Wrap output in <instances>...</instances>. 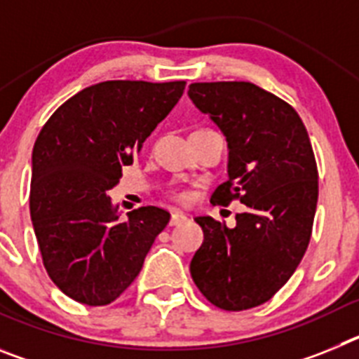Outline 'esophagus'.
Returning a JSON list of instances; mask_svg holds the SVG:
<instances>
[{"label": "esophagus", "mask_w": 359, "mask_h": 359, "mask_svg": "<svg viewBox=\"0 0 359 359\" xmlns=\"http://www.w3.org/2000/svg\"><path fill=\"white\" fill-rule=\"evenodd\" d=\"M187 221V215L182 214V212H172V215H170V226H177V224H182Z\"/></svg>", "instance_id": "esophagus-1"}]
</instances>
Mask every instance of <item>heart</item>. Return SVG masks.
<instances>
[{
  "instance_id": "b5f03b06",
  "label": "heart",
  "mask_w": 359,
  "mask_h": 359,
  "mask_svg": "<svg viewBox=\"0 0 359 359\" xmlns=\"http://www.w3.org/2000/svg\"><path fill=\"white\" fill-rule=\"evenodd\" d=\"M170 198L177 203H187L190 199V194L187 190H172V192H170Z\"/></svg>"
}]
</instances>
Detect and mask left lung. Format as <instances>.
Segmentation results:
<instances>
[{"label": "left lung", "mask_w": 359, "mask_h": 359, "mask_svg": "<svg viewBox=\"0 0 359 359\" xmlns=\"http://www.w3.org/2000/svg\"><path fill=\"white\" fill-rule=\"evenodd\" d=\"M189 97L228 142V182L210 201L246 205L236 228L196 217L205 241L190 262L203 297L224 311L268 302L302 261L318 201V169L297 111L252 82H194Z\"/></svg>", "instance_id": "obj_1"}]
</instances>
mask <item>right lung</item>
<instances>
[{
    "instance_id": "right-lung-1",
    "label": "right lung",
    "mask_w": 359,
    "mask_h": 359,
    "mask_svg": "<svg viewBox=\"0 0 359 359\" xmlns=\"http://www.w3.org/2000/svg\"><path fill=\"white\" fill-rule=\"evenodd\" d=\"M185 84L98 82L57 107L41 129L32 152V224L46 273L75 302H115L169 223V212L158 207L120 221L107 194Z\"/></svg>"
}]
</instances>
